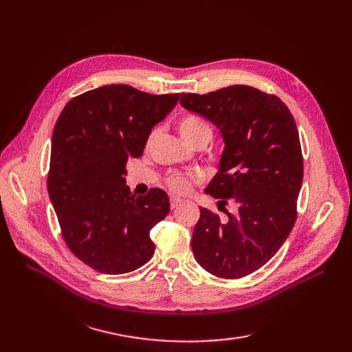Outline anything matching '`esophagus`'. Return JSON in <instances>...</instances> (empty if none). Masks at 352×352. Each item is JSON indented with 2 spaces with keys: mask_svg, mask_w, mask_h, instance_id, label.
Listing matches in <instances>:
<instances>
[{
  "mask_svg": "<svg viewBox=\"0 0 352 352\" xmlns=\"http://www.w3.org/2000/svg\"><path fill=\"white\" fill-rule=\"evenodd\" d=\"M182 204H184V199L176 198V197H172V198H170V207H172V210H175V208L180 207Z\"/></svg>",
  "mask_w": 352,
  "mask_h": 352,
  "instance_id": "1",
  "label": "esophagus"
}]
</instances>
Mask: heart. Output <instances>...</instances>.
I'll use <instances>...</instances> for the list:
<instances>
[{
	"instance_id": "heart-1",
	"label": "heart",
	"mask_w": 352,
	"mask_h": 352,
	"mask_svg": "<svg viewBox=\"0 0 352 352\" xmlns=\"http://www.w3.org/2000/svg\"><path fill=\"white\" fill-rule=\"evenodd\" d=\"M177 129L180 136L190 144L195 145L201 141H208L211 138V127L210 124L201 119V117L195 114H188L180 119ZM195 182V177L192 175H185V173H170L166 179V184L173 190L175 194H186L190 190Z\"/></svg>"
}]
</instances>
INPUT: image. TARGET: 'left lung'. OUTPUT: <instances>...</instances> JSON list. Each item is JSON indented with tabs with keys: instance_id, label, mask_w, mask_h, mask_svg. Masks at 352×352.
Returning <instances> with one entry per match:
<instances>
[{
	"instance_id": "left-lung-1",
	"label": "left lung",
	"mask_w": 352,
	"mask_h": 352,
	"mask_svg": "<svg viewBox=\"0 0 352 352\" xmlns=\"http://www.w3.org/2000/svg\"><path fill=\"white\" fill-rule=\"evenodd\" d=\"M180 104L220 129L225 151L206 192L236 207L228 220L199 208L192 252L217 278H243L279 251L295 225L304 164L294 116L276 95L247 85L182 94Z\"/></svg>"
}]
</instances>
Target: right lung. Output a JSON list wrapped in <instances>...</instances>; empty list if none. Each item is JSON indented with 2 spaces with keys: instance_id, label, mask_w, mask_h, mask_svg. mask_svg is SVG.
I'll return each instance as SVG.
<instances>
[{
  "instance_id": "1",
  "label": "right lung",
  "mask_w": 352,
  "mask_h": 352,
  "mask_svg": "<svg viewBox=\"0 0 352 352\" xmlns=\"http://www.w3.org/2000/svg\"><path fill=\"white\" fill-rule=\"evenodd\" d=\"M179 97L105 85L72 98L58 117L48 194L69 250L94 270L123 274L153 257L150 230L167 216L168 197L158 188L132 194L126 163L142 155Z\"/></svg>"
}]
</instances>
